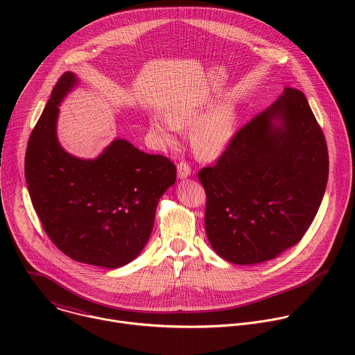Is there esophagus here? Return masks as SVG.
Returning a JSON list of instances; mask_svg holds the SVG:
<instances>
[{"label": "esophagus", "instance_id": "1", "mask_svg": "<svg viewBox=\"0 0 355 355\" xmlns=\"http://www.w3.org/2000/svg\"><path fill=\"white\" fill-rule=\"evenodd\" d=\"M177 173H178V178H181V180L189 177V175H191V167H189V164H188V163H184V162L178 163V166H177Z\"/></svg>", "mask_w": 355, "mask_h": 355}]
</instances>
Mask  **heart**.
<instances>
[{"mask_svg":"<svg viewBox=\"0 0 355 355\" xmlns=\"http://www.w3.org/2000/svg\"><path fill=\"white\" fill-rule=\"evenodd\" d=\"M205 105H191L173 110L168 116L151 114L148 126L162 141L173 144L178 128H191V143L195 153L202 159H216L230 144L236 130V111L223 104L208 114Z\"/></svg>","mask_w":355,"mask_h":355,"instance_id":"b5f03b06","label":"heart"}]
</instances>
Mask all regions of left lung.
<instances>
[{
  "instance_id": "obj_1",
  "label": "left lung",
  "mask_w": 355,
  "mask_h": 355,
  "mask_svg": "<svg viewBox=\"0 0 355 355\" xmlns=\"http://www.w3.org/2000/svg\"><path fill=\"white\" fill-rule=\"evenodd\" d=\"M216 254L250 266L278 257L312 225L326 191L329 153L306 96L286 87L198 174Z\"/></svg>"
}]
</instances>
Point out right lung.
Wrapping results in <instances>:
<instances>
[{
  "mask_svg": "<svg viewBox=\"0 0 355 355\" xmlns=\"http://www.w3.org/2000/svg\"><path fill=\"white\" fill-rule=\"evenodd\" d=\"M78 84L64 73L33 128L25 178L42 226L67 257L103 268L133 261L155 225L162 195L175 182V166L115 139L94 160L71 156L58 139L59 105Z\"/></svg>",
  "mask_w": 355,
  "mask_h": 355,
  "instance_id": "add662e5",
  "label": "right lung"
}]
</instances>
